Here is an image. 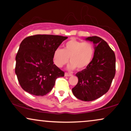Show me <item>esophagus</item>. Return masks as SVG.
<instances>
[{
    "label": "esophagus",
    "instance_id": "esophagus-1",
    "mask_svg": "<svg viewBox=\"0 0 131 131\" xmlns=\"http://www.w3.org/2000/svg\"><path fill=\"white\" fill-rule=\"evenodd\" d=\"M64 76H72V74H70V73H64Z\"/></svg>",
    "mask_w": 131,
    "mask_h": 131
}]
</instances>
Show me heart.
I'll return each mask as SVG.
<instances>
[{"label":"heart","mask_w":131,"mask_h":131,"mask_svg":"<svg viewBox=\"0 0 131 131\" xmlns=\"http://www.w3.org/2000/svg\"><path fill=\"white\" fill-rule=\"evenodd\" d=\"M94 52V47L91 43L71 39L64 43L63 49H55L53 55V62L57 67H62L67 63L70 57L69 70L76 68L78 70H82L91 64Z\"/></svg>","instance_id":"1"}]
</instances>
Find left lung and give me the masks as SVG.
I'll list each match as a JSON object with an SVG mask.
<instances>
[{"label":"left lung","instance_id":"8db88e82","mask_svg":"<svg viewBox=\"0 0 131 131\" xmlns=\"http://www.w3.org/2000/svg\"><path fill=\"white\" fill-rule=\"evenodd\" d=\"M94 43V55L91 64L76 73L78 82L72 92L82 101L96 100L106 94L110 88L116 72V57L107 43L97 36L88 37Z\"/></svg>","mask_w":131,"mask_h":131}]
</instances>
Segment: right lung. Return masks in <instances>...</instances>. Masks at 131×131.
Returning <instances> with one entry per match:
<instances>
[{
	"instance_id": "add662e5",
	"label": "right lung",
	"mask_w": 131,
	"mask_h": 131,
	"mask_svg": "<svg viewBox=\"0 0 131 131\" xmlns=\"http://www.w3.org/2000/svg\"><path fill=\"white\" fill-rule=\"evenodd\" d=\"M68 37L37 34L24 39L16 55L15 73L23 89L36 96L50 92L64 73L53 64V55Z\"/></svg>"
}]
</instances>
